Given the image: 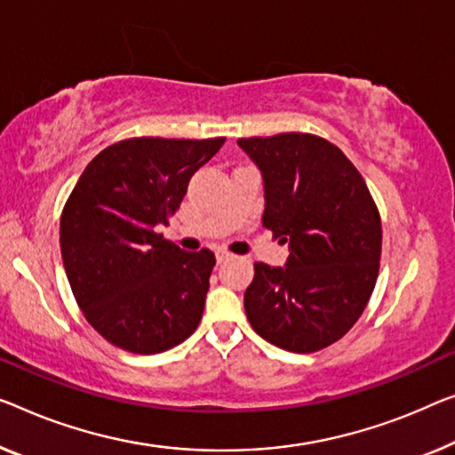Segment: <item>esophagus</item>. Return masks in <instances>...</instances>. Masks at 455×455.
Returning <instances> with one entry per match:
<instances>
[{"label": "esophagus", "mask_w": 455, "mask_h": 455, "mask_svg": "<svg viewBox=\"0 0 455 455\" xmlns=\"http://www.w3.org/2000/svg\"><path fill=\"white\" fill-rule=\"evenodd\" d=\"M230 257H233V255L227 253V251H220V249L216 251V261H219V263H225V261H228Z\"/></svg>", "instance_id": "34e87169"}]
</instances>
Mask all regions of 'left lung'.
Masks as SVG:
<instances>
[{"instance_id": "8db88e82", "label": "left lung", "mask_w": 455, "mask_h": 455, "mask_svg": "<svg viewBox=\"0 0 455 455\" xmlns=\"http://www.w3.org/2000/svg\"><path fill=\"white\" fill-rule=\"evenodd\" d=\"M263 178V227L290 255L255 263L251 327L275 347L313 354L354 327L374 292L382 225L362 175L333 142L283 132L236 140Z\"/></svg>"}]
</instances>
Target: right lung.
<instances>
[{"mask_svg": "<svg viewBox=\"0 0 455 455\" xmlns=\"http://www.w3.org/2000/svg\"><path fill=\"white\" fill-rule=\"evenodd\" d=\"M225 139H128L96 155L60 214V255L87 323L139 355L180 345L204 313L214 253L157 230Z\"/></svg>", "mask_w": 455, "mask_h": 455, "instance_id": "add662e5", "label": "right lung"}]
</instances>
